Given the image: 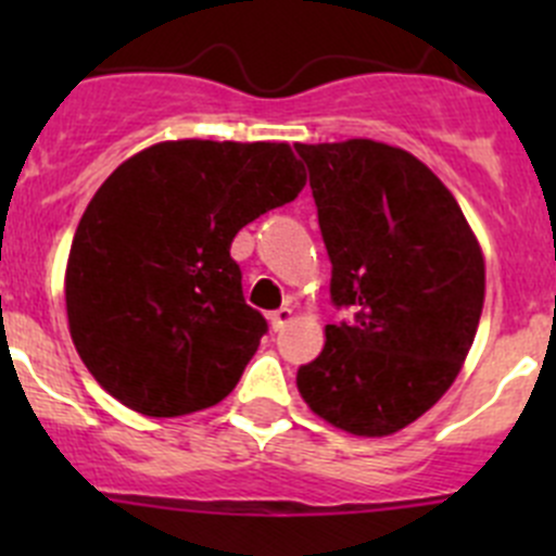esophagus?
<instances>
[{
  "mask_svg": "<svg viewBox=\"0 0 556 556\" xmlns=\"http://www.w3.org/2000/svg\"><path fill=\"white\" fill-rule=\"evenodd\" d=\"M290 319H293V309H290V306H282V309L271 312V328L282 330Z\"/></svg>",
  "mask_w": 556,
  "mask_h": 556,
  "instance_id": "esophagus-1",
  "label": "esophagus"
}]
</instances>
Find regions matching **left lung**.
<instances>
[{"mask_svg":"<svg viewBox=\"0 0 556 556\" xmlns=\"http://www.w3.org/2000/svg\"><path fill=\"white\" fill-rule=\"evenodd\" d=\"M330 257V301L352 309L299 368L314 414L390 435L457 379L484 306V257L463 210L412 153L371 139L295 144Z\"/></svg>","mask_w":556,"mask_h":556,"instance_id":"left-lung-1","label":"left lung"}]
</instances>
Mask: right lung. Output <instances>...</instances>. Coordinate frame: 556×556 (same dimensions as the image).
I'll return each mask as SVG.
<instances>
[{
  "label": "right lung",
  "mask_w": 556,
  "mask_h": 556,
  "mask_svg": "<svg viewBox=\"0 0 556 556\" xmlns=\"http://www.w3.org/2000/svg\"><path fill=\"white\" fill-rule=\"evenodd\" d=\"M306 185L285 142L179 139L104 179L66 263V314L83 363L123 406L182 417L220 403L266 317L242 293L239 231Z\"/></svg>",
  "instance_id": "obj_1"
}]
</instances>
